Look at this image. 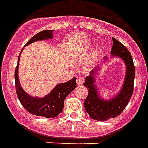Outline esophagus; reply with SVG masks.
Here are the masks:
<instances>
[{"mask_svg":"<svg viewBox=\"0 0 148 148\" xmlns=\"http://www.w3.org/2000/svg\"><path fill=\"white\" fill-rule=\"evenodd\" d=\"M76 82H77V84H78V85H83V82H84V79H83L82 77H78L77 79H76Z\"/></svg>","mask_w":148,"mask_h":148,"instance_id":"esophagus-1","label":"esophagus"}]
</instances>
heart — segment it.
<instances>
[{
  "instance_id": "obj_1",
  "label": "heart",
  "mask_w": 148,
  "mask_h": 148,
  "mask_svg": "<svg viewBox=\"0 0 148 148\" xmlns=\"http://www.w3.org/2000/svg\"><path fill=\"white\" fill-rule=\"evenodd\" d=\"M88 46H90V44H88ZM98 54V51H96L94 52V54H95V55H96V54Z\"/></svg>"
}]
</instances>
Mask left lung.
I'll list each match as a JSON object with an SVG mask.
<instances>
[{"label":"left lung","mask_w":148,"mask_h":148,"mask_svg":"<svg viewBox=\"0 0 148 148\" xmlns=\"http://www.w3.org/2000/svg\"><path fill=\"white\" fill-rule=\"evenodd\" d=\"M113 45L111 56L120 58L126 66L125 77L120 92L112 99L104 100L100 97L99 92L95 84L94 75L97 73V69H94L85 79L83 86L88 89V95L84 101L86 112L92 119L97 121H107L109 119L117 117L125 109L133 93V84L135 78V66L132 55L129 50L116 39L112 37ZM108 59L107 57L104 58Z\"/></svg>","instance_id":"left-lung-1"}]
</instances>
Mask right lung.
I'll list each match as a JSON object with an SVG mask.
<instances>
[{
    "label": "right lung",
    "mask_w": 148,
    "mask_h": 148,
    "mask_svg": "<svg viewBox=\"0 0 148 148\" xmlns=\"http://www.w3.org/2000/svg\"><path fill=\"white\" fill-rule=\"evenodd\" d=\"M52 37H53V30L41 31L28 41L25 44V47L33 42L51 39ZM20 54L18 56V64L15 68V88L19 101L21 102L24 108L33 115L43 116L47 119L57 117L63 110L64 101L66 98V97L76 87V79L74 77L66 83L58 84L50 92V94L46 95L44 97L30 96L23 90L18 80V70Z\"/></svg>",
    "instance_id": "right-lung-1"
}]
</instances>
